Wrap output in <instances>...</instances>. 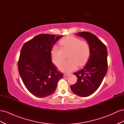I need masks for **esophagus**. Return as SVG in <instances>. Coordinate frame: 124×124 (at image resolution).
<instances>
[{
	"instance_id": "34e87169",
	"label": "esophagus",
	"mask_w": 124,
	"mask_h": 124,
	"mask_svg": "<svg viewBox=\"0 0 124 124\" xmlns=\"http://www.w3.org/2000/svg\"><path fill=\"white\" fill-rule=\"evenodd\" d=\"M69 74H68V73H64V75H63V76L64 77H67L68 76H69Z\"/></svg>"
}]
</instances>
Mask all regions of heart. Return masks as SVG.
I'll return each instance as SVG.
<instances>
[{
	"label": "heart",
	"instance_id": "obj_1",
	"mask_svg": "<svg viewBox=\"0 0 124 124\" xmlns=\"http://www.w3.org/2000/svg\"><path fill=\"white\" fill-rule=\"evenodd\" d=\"M61 48L58 46H53L51 51V56L53 62L59 66L68 53V60L59 66L61 71L70 72L74 71L78 65L82 66L88 61L90 55V46L85 41L73 36H68L59 42Z\"/></svg>",
	"mask_w": 124,
	"mask_h": 124
}]
</instances>
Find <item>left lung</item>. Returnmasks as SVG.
Listing matches in <instances>:
<instances>
[{"label": "left lung", "instance_id": "8db88e82", "mask_svg": "<svg viewBox=\"0 0 124 124\" xmlns=\"http://www.w3.org/2000/svg\"><path fill=\"white\" fill-rule=\"evenodd\" d=\"M77 34L88 42L90 55L84 67L73 73L77 77V82L70 88L76 94L85 97L95 92L104 78L108 68V52L106 46L92 33L82 32Z\"/></svg>", "mask_w": 124, "mask_h": 124}]
</instances>
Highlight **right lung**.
I'll return each instance as SVG.
<instances>
[{"mask_svg":"<svg viewBox=\"0 0 124 124\" xmlns=\"http://www.w3.org/2000/svg\"><path fill=\"white\" fill-rule=\"evenodd\" d=\"M62 36L41 34L25 42L21 50L18 70L28 91L39 98L54 92L62 73L52 62L51 48Z\"/></svg>","mask_w":124,"mask_h":124,"instance_id":"right-lung-1","label":"right lung"}]
</instances>
